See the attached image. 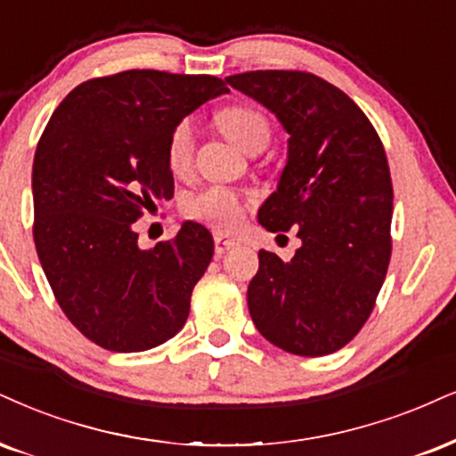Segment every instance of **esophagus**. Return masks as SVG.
<instances>
[{"label": "esophagus", "instance_id": "34e87169", "mask_svg": "<svg viewBox=\"0 0 456 456\" xmlns=\"http://www.w3.org/2000/svg\"><path fill=\"white\" fill-rule=\"evenodd\" d=\"M213 240H216V254L217 256L226 254V251L234 249V247H239V240L230 239V237H226V234H222V232L213 234Z\"/></svg>", "mask_w": 456, "mask_h": 456}]
</instances>
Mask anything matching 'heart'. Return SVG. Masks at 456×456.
I'll use <instances>...</instances> for the list:
<instances>
[{"mask_svg": "<svg viewBox=\"0 0 456 456\" xmlns=\"http://www.w3.org/2000/svg\"><path fill=\"white\" fill-rule=\"evenodd\" d=\"M217 126L222 133L239 145L240 150L251 154L256 150H264L271 142V122L257 108L251 105H232L217 114ZM194 151V128L190 120L177 122L167 143L168 167L173 171H185L192 162ZM185 211L196 219L209 222L222 230L237 228L243 219V202L240 196L228 188H207L200 194L192 196L185 205Z\"/></svg>", "mask_w": 456, "mask_h": 456, "instance_id": "b5f03b06", "label": "heart"}]
</instances>
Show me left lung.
<instances>
[{
  "mask_svg": "<svg viewBox=\"0 0 456 456\" xmlns=\"http://www.w3.org/2000/svg\"><path fill=\"white\" fill-rule=\"evenodd\" d=\"M226 82L277 116L288 162L257 222L297 228L302 247L283 262L260 251L247 288L256 328L302 357L353 340L372 313L391 257L393 185L385 148L353 99L306 71H247Z\"/></svg>",
  "mask_w": 456,
  "mask_h": 456,
  "instance_id": "1",
  "label": "left lung"
}]
</instances>
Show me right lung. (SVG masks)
I'll return each mask as SVG.
<instances>
[{
    "label": "right lung",
    "mask_w": 456,
    "mask_h": 456,
    "mask_svg": "<svg viewBox=\"0 0 456 456\" xmlns=\"http://www.w3.org/2000/svg\"><path fill=\"white\" fill-rule=\"evenodd\" d=\"M228 93L213 76L131 69L76 86L54 110L33 159V239L67 319L94 345L148 351L183 328L213 257L202 224L142 249L133 224L171 199L168 134Z\"/></svg>",
    "instance_id": "add662e5"
}]
</instances>
